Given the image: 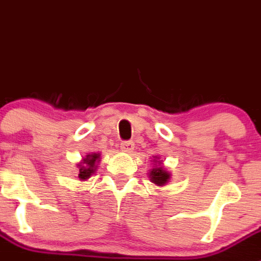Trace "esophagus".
<instances>
[{
  "label": "esophagus",
  "mask_w": 261,
  "mask_h": 261,
  "mask_svg": "<svg viewBox=\"0 0 261 261\" xmlns=\"http://www.w3.org/2000/svg\"><path fill=\"white\" fill-rule=\"evenodd\" d=\"M121 149H122L123 151H126V153H130V151L134 150V143L130 140L122 141V143H121Z\"/></svg>",
  "instance_id": "esophagus-1"
}]
</instances>
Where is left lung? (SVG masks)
Segmentation results:
<instances>
[{
  "label": "left lung",
  "instance_id": "obj_1",
  "mask_svg": "<svg viewBox=\"0 0 261 261\" xmlns=\"http://www.w3.org/2000/svg\"><path fill=\"white\" fill-rule=\"evenodd\" d=\"M149 177H150L151 182H154L155 185L161 186V185L166 184L171 176H169L168 172L164 171L161 166H158V167H155V168L151 169L150 173H149Z\"/></svg>",
  "mask_w": 261,
  "mask_h": 261
}]
</instances>
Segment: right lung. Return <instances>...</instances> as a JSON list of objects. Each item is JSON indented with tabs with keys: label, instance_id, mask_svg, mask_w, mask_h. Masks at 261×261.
<instances>
[{
	"label": "right lung",
	"instance_id": "add662e5",
	"mask_svg": "<svg viewBox=\"0 0 261 261\" xmlns=\"http://www.w3.org/2000/svg\"><path fill=\"white\" fill-rule=\"evenodd\" d=\"M100 158L99 154H89L87 155V158H84V162L83 164H79L80 168V173H79V178L82 179H87L89 178L90 174L95 171L97 166H95V162Z\"/></svg>",
	"mask_w": 261,
	"mask_h": 261
}]
</instances>
